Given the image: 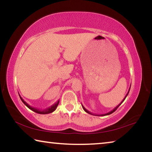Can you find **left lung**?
I'll return each mask as SVG.
<instances>
[{"label": "left lung", "mask_w": 152, "mask_h": 152, "mask_svg": "<svg viewBox=\"0 0 152 152\" xmlns=\"http://www.w3.org/2000/svg\"><path fill=\"white\" fill-rule=\"evenodd\" d=\"M130 88H131V87H130ZM130 88H129V91H128V92H127V94H126V95H125V98H124V99H123V101H122L121 102V103H119V104H118V105H117V106L116 107H115V108H114V109H113L112 110H110V112H109V113H105V114H101V115H96V114H93V113H91V112H90V111H88V110H87V109H86V108H85V107H84L83 106V105H82V108H83V109L84 110V111H85V112H86L87 113H88V114H91V115H95V116H96H96H105V115H110V114H112V113H114V112L115 111V110H116L117 109V108H118V107H119L120 106V105H121V104L123 103V102L125 101V98H126V97H127V95H128V94H129V91H130Z\"/></svg>", "instance_id": "left-lung-1"}]
</instances>
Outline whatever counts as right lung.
<instances>
[{
    "instance_id": "obj_1",
    "label": "right lung",
    "mask_w": 152,
    "mask_h": 152,
    "mask_svg": "<svg viewBox=\"0 0 152 152\" xmlns=\"http://www.w3.org/2000/svg\"><path fill=\"white\" fill-rule=\"evenodd\" d=\"M20 100H21L22 102H23V103L25 104V105H26V106L29 108V109H31V110H33V111H34L35 113H39V114H42V115H45V114H49V113H51L54 111V110L56 109V108H57L58 105L59 104V102H60V100H58V101L56 102L55 104H53L51 105V107L47 108V109H43V110H40V109H36V108L35 107H31L30 105L29 104H27L26 102H25L23 99V98L20 96Z\"/></svg>"
}]
</instances>
